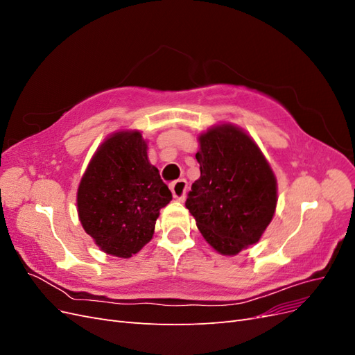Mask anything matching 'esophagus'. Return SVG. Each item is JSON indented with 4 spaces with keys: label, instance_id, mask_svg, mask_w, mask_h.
<instances>
[{
    "label": "esophagus",
    "instance_id": "1",
    "mask_svg": "<svg viewBox=\"0 0 355 355\" xmlns=\"http://www.w3.org/2000/svg\"><path fill=\"white\" fill-rule=\"evenodd\" d=\"M187 188H188V182L185 179H179L176 182H173V184L170 185V189H171V194H173V197L179 201H184L185 200V196H187Z\"/></svg>",
    "mask_w": 355,
    "mask_h": 355
}]
</instances>
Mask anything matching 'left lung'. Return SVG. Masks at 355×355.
Instances as JSON below:
<instances>
[{
  "label": "left lung",
  "instance_id": "1",
  "mask_svg": "<svg viewBox=\"0 0 355 355\" xmlns=\"http://www.w3.org/2000/svg\"><path fill=\"white\" fill-rule=\"evenodd\" d=\"M200 178L185 206L214 250L239 254L261 240L277 207V178L253 137L223 123L198 136Z\"/></svg>",
  "mask_w": 355,
  "mask_h": 355
}]
</instances>
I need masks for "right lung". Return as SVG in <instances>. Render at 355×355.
Segmentation results:
<instances>
[{
    "label": "right lung",
    "mask_w": 355,
    "mask_h": 355,
    "mask_svg": "<svg viewBox=\"0 0 355 355\" xmlns=\"http://www.w3.org/2000/svg\"><path fill=\"white\" fill-rule=\"evenodd\" d=\"M139 130L110 135L96 149L77 191L84 231L102 252L127 259L151 241L171 192L149 163Z\"/></svg>",
    "instance_id": "1"
}]
</instances>
